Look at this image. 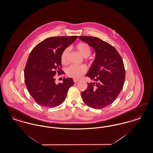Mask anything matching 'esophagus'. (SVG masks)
Segmentation results:
<instances>
[{
	"instance_id": "esophagus-1",
	"label": "esophagus",
	"mask_w": 153,
	"mask_h": 153,
	"mask_svg": "<svg viewBox=\"0 0 153 153\" xmlns=\"http://www.w3.org/2000/svg\"><path fill=\"white\" fill-rule=\"evenodd\" d=\"M79 80H78V79H73V82H74V83H76V82H77V81H79Z\"/></svg>"
}]
</instances>
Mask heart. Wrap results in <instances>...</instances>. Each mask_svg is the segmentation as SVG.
I'll return each instance as SVG.
<instances>
[{
	"instance_id": "heart-1",
	"label": "heart",
	"mask_w": 153,
	"mask_h": 153,
	"mask_svg": "<svg viewBox=\"0 0 153 153\" xmlns=\"http://www.w3.org/2000/svg\"><path fill=\"white\" fill-rule=\"evenodd\" d=\"M76 50L80 53V54L84 57H89L92 52L91 48L85 42H80L75 46ZM69 53L68 49H65L62 51L61 55V61L62 64L66 62V58ZM87 71V68L85 65L80 66H70L66 69V74L68 77L77 79L80 78Z\"/></svg>"
}]
</instances>
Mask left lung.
Returning <instances> with one entry per match:
<instances>
[{
	"label": "left lung",
	"instance_id": "8db88e82",
	"mask_svg": "<svg viewBox=\"0 0 153 153\" xmlns=\"http://www.w3.org/2000/svg\"><path fill=\"white\" fill-rule=\"evenodd\" d=\"M81 41L92 46L96 58L87 76L95 82L87 83L81 93L83 102L94 109H102L115 100L123 87L125 69L117 49L97 37L79 36Z\"/></svg>",
	"mask_w": 153,
	"mask_h": 153
}]
</instances>
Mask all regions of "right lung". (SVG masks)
<instances>
[{
    "mask_svg": "<svg viewBox=\"0 0 153 153\" xmlns=\"http://www.w3.org/2000/svg\"><path fill=\"white\" fill-rule=\"evenodd\" d=\"M77 36H53L36 45L30 52L24 71L25 82L30 95L44 107L54 108L65 100L72 79L56 84L54 76L62 72L61 55Z\"/></svg>",
    "mask_w": 153,
    "mask_h": 153,
    "instance_id": "1",
    "label": "right lung"
}]
</instances>
